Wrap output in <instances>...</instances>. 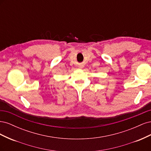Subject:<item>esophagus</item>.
Segmentation results:
<instances>
[{"instance_id":"1","label":"esophagus","mask_w":151,"mask_h":151,"mask_svg":"<svg viewBox=\"0 0 151 151\" xmlns=\"http://www.w3.org/2000/svg\"><path fill=\"white\" fill-rule=\"evenodd\" d=\"M81 68H82V67H83V66H81Z\"/></svg>"}]
</instances>
